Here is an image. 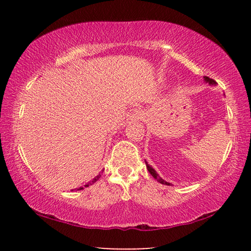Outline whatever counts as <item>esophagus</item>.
<instances>
[{"label": "esophagus", "mask_w": 251, "mask_h": 251, "mask_svg": "<svg viewBox=\"0 0 251 251\" xmlns=\"http://www.w3.org/2000/svg\"><path fill=\"white\" fill-rule=\"evenodd\" d=\"M144 116V113L142 109L139 108H131L129 109L128 112H127V121L128 122H135V121H138V120H142Z\"/></svg>", "instance_id": "1"}]
</instances>
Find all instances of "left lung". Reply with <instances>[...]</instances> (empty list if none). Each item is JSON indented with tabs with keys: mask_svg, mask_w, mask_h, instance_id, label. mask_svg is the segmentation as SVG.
I'll return each mask as SVG.
<instances>
[{
	"mask_svg": "<svg viewBox=\"0 0 251 251\" xmlns=\"http://www.w3.org/2000/svg\"><path fill=\"white\" fill-rule=\"evenodd\" d=\"M203 79H205L206 82H207L208 84H209V85H216V82H215V80H214V79H211V78H209V77H207V76H203ZM145 163H146V167H147V169H148V172L151 173V175L152 177H154L155 179H157V181L160 182V184H163V185H168V186L171 185V184H169V182L165 181V180L163 179V178H161V177L158 175V174L156 173L155 169L152 168V167L151 166V165L147 163L146 160H145Z\"/></svg>",
	"mask_w": 251,
	"mask_h": 251,
	"instance_id": "8db88e82",
	"label": "left lung"
}]
</instances>
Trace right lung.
<instances>
[{"instance_id":"right-lung-1","label":"right lung","mask_w":251,"mask_h":251,"mask_svg":"<svg viewBox=\"0 0 251 251\" xmlns=\"http://www.w3.org/2000/svg\"><path fill=\"white\" fill-rule=\"evenodd\" d=\"M100 175H97V176L94 178V179H92L90 182H87V184L85 185V187H88L90 185H93V184H94V182H96L97 180L100 179ZM80 189H83V187H79V188H78L77 190H80Z\"/></svg>"}]
</instances>
